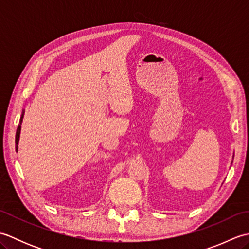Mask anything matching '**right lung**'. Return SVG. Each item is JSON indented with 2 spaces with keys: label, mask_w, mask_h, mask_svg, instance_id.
<instances>
[{
  "label": "right lung",
  "mask_w": 249,
  "mask_h": 249,
  "mask_svg": "<svg viewBox=\"0 0 249 249\" xmlns=\"http://www.w3.org/2000/svg\"><path fill=\"white\" fill-rule=\"evenodd\" d=\"M23 114H24V110L22 111V114H21V118H20V124L18 125V128H17V131H16V150H17V151H18V143H19V138H20V130H21V123H22Z\"/></svg>",
  "instance_id": "obj_1"
}]
</instances>
